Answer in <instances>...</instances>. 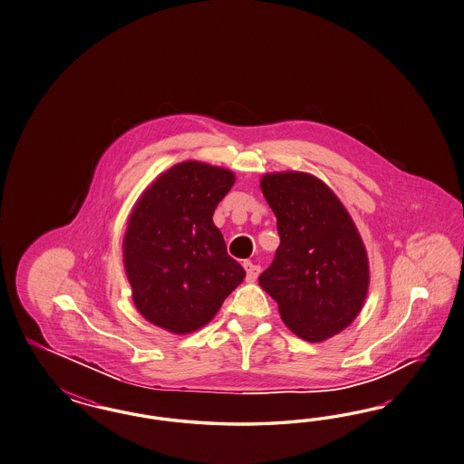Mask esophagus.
Segmentation results:
<instances>
[{
    "instance_id": "34e87169",
    "label": "esophagus",
    "mask_w": 464,
    "mask_h": 464,
    "mask_svg": "<svg viewBox=\"0 0 464 464\" xmlns=\"http://www.w3.org/2000/svg\"><path fill=\"white\" fill-rule=\"evenodd\" d=\"M243 267L246 270V281H256V277H258V274H260V267H258V266H255L252 262H245V264H243Z\"/></svg>"
}]
</instances>
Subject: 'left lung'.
I'll return each instance as SVG.
<instances>
[{
  "label": "left lung",
  "instance_id": "8db88e82",
  "mask_svg": "<svg viewBox=\"0 0 464 464\" xmlns=\"http://www.w3.org/2000/svg\"><path fill=\"white\" fill-rule=\"evenodd\" d=\"M264 197L281 245L258 277L297 337L324 342L345 330L364 304L369 262L351 214L328 185L303 171L267 173Z\"/></svg>",
  "mask_w": 464,
  "mask_h": 464
}]
</instances>
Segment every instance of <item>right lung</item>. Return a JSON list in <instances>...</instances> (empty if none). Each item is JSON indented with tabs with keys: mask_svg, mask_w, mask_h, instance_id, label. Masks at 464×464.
<instances>
[{
	"mask_svg": "<svg viewBox=\"0 0 464 464\" xmlns=\"http://www.w3.org/2000/svg\"><path fill=\"white\" fill-rule=\"evenodd\" d=\"M229 169L183 161L144 190L129 218L124 267L140 314L171 334L209 324L245 279L212 214L231 190Z\"/></svg>",
	"mask_w": 464,
	"mask_h": 464,
	"instance_id": "right-lung-1",
	"label": "right lung"
}]
</instances>
